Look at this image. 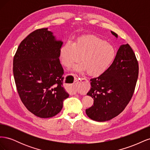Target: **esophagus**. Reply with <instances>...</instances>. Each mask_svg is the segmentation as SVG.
Instances as JSON below:
<instances>
[{"label": "esophagus", "instance_id": "obj_1", "mask_svg": "<svg viewBox=\"0 0 150 150\" xmlns=\"http://www.w3.org/2000/svg\"><path fill=\"white\" fill-rule=\"evenodd\" d=\"M83 80H85V81H88V79H86V78H83V77H81V78H79V79H77V81H79V83H80V81H81H81H83Z\"/></svg>", "mask_w": 150, "mask_h": 150}]
</instances>
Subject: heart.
<instances>
[{"instance_id": "b5f03b06", "label": "heart", "mask_w": 150, "mask_h": 150, "mask_svg": "<svg viewBox=\"0 0 150 150\" xmlns=\"http://www.w3.org/2000/svg\"><path fill=\"white\" fill-rule=\"evenodd\" d=\"M62 63L69 68L74 67L77 71H86L93 75L101 74L110 66L115 57V49L106 40L93 35L80 36L72 44L67 42L60 49Z\"/></svg>"}]
</instances>
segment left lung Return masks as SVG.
Masks as SVG:
<instances>
[{
    "mask_svg": "<svg viewBox=\"0 0 150 150\" xmlns=\"http://www.w3.org/2000/svg\"><path fill=\"white\" fill-rule=\"evenodd\" d=\"M112 35H117L111 31ZM138 62L128 44L121 45L111 65L100 76L90 79L91 88L87 95L93 105L86 110L91 120L106 121L117 116L130 101L138 77Z\"/></svg>",
    "mask_w": 150,
    "mask_h": 150,
    "instance_id": "8db88e82",
    "label": "left lung"
}]
</instances>
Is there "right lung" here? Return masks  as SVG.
<instances>
[{"label":"right lung","mask_w":150,"mask_h":150,"mask_svg":"<svg viewBox=\"0 0 150 150\" xmlns=\"http://www.w3.org/2000/svg\"><path fill=\"white\" fill-rule=\"evenodd\" d=\"M63 42L47 28L37 29L21 42L13 60L18 94L25 108L35 116H56L69 97L63 88L64 70L60 63Z\"/></svg>","instance_id":"1"}]
</instances>
